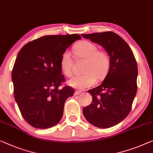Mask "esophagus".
I'll return each instance as SVG.
<instances>
[{
    "label": "esophagus",
    "mask_w": 153,
    "mask_h": 153,
    "mask_svg": "<svg viewBox=\"0 0 153 153\" xmlns=\"http://www.w3.org/2000/svg\"><path fill=\"white\" fill-rule=\"evenodd\" d=\"M81 93V92L79 91V90H76V91L74 92V94L75 95H79V94H80Z\"/></svg>",
    "instance_id": "34e87169"
}]
</instances>
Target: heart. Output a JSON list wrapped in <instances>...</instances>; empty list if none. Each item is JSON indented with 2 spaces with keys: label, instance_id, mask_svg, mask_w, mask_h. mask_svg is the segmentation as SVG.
Instances as JSON below:
<instances>
[{
  "label": "heart",
  "instance_id": "heart-1",
  "mask_svg": "<svg viewBox=\"0 0 153 153\" xmlns=\"http://www.w3.org/2000/svg\"><path fill=\"white\" fill-rule=\"evenodd\" d=\"M73 50L77 59L84 60L82 66L83 73L70 79L68 81L69 85L76 89L85 90L94 85L96 80H103L107 76L111 65V59L106 51L98 50L96 44L88 41L79 42ZM72 65L70 53L65 51L61 55L60 61L61 72L65 76H72Z\"/></svg>",
  "mask_w": 153,
  "mask_h": 153
}]
</instances>
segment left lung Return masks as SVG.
<instances>
[{"label": "left lung", "instance_id": "obj_1", "mask_svg": "<svg viewBox=\"0 0 153 153\" xmlns=\"http://www.w3.org/2000/svg\"><path fill=\"white\" fill-rule=\"evenodd\" d=\"M81 35L103 47L111 59L110 70L103 83L88 90L92 101L83 108V114L96 127H112L123 121L131 110L137 90L135 57L128 44L116 33Z\"/></svg>", "mask_w": 153, "mask_h": 153}]
</instances>
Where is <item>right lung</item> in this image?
Segmentation results:
<instances>
[{
  "label": "right lung",
  "instance_id": "add662e5",
  "mask_svg": "<svg viewBox=\"0 0 153 153\" xmlns=\"http://www.w3.org/2000/svg\"><path fill=\"white\" fill-rule=\"evenodd\" d=\"M78 39L79 34L48 35L29 42L19 51L12 73L14 95L22 116L33 127L51 128L63 117L64 104L74 90L61 88L65 81L61 57Z\"/></svg>",
  "mask_w": 153,
  "mask_h": 153
}]
</instances>
